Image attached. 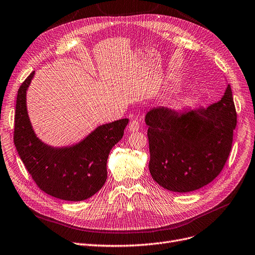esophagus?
<instances>
[{
  "instance_id": "esophagus-1",
  "label": "esophagus",
  "mask_w": 255,
  "mask_h": 255,
  "mask_svg": "<svg viewBox=\"0 0 255 255\" xmlns=\"http://www.w3.org/2000/svg\"><path fill=\"white\" fill-rule=\"evenodd\" d=\"M138 129H139V121L136 119L132 120L128 125V130L131 132H134V131H137Z\"/></svg>"
}]
</instances>
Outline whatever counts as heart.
Here are the masks:
<instances>
[{
    "instance_id": "obj_1",
    "label": "heart",
    "mask_w": 255,
    "mask_h": 255,
    "mask_svg": "<svg viewBox=\"0 0 255 255\" xmlns=\"http://www.w3.org/2000/svg\"><path fill=\"white\" fill-rule=\"evenodd\" d=\"M176 103H178V102H176Z\"/></svg>"
}]
</instances>
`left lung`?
Here are the masks:
<instances>
[{
    "mask_svg": "<svg viewBox=\"0 0 255 255\" xmlns=\"http://www.w3.org/2000/svg\"><path fill=\"white\" fill-rule=\"evenodd\" d=\"M145 121L152 178L172 192L199 190L216 178L229 156L237 126L231 87L207 108L178 113L154 107Z\"/></svg>",
    "mask_w": 255,
    "mask_h": 255,
    "instance_id": "8db88e82",
    "label": "left lung"
}]
</instances>
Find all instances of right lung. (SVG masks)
<instances>
[{
	"label": "right lung",
	"instance_id": "obj_1",
	"mask_svg": "<svg viewBox=\"0 0 255 255\" xmlns=\"http://www.w3.org/2000/svg\"><path fill=\"white\" fill-rule=\"evenodd\" d=\"M33 76L21 83L16 98L13 140L19 157L42 192L65 201L85 200L104 185L109 152L123 137L129 120L99 126L72 147L48 146L36 137L27 113L26 92Z\"/></svg>",
	"mask_w": 255,
	"mask_h": 255
}]
</instances>
